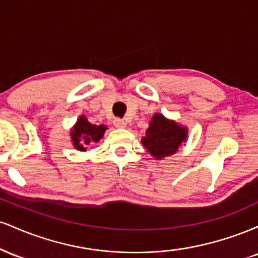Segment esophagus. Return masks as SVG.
<instances>
[{"instance_id": "34e87169", "label": "esophagus", "mask_w": 258, "mask_h": 258, "mask_svg": "<svg viewBox=\"0 0 258 258\" xmlns=\"http://www.w3.org/2000/svg\"><path fill=\"white\" fill-rule=\"evenodd\" d=\"M114 126L117 127V128H125L127 125H126V121H123L122 119H115Z\"/></svg>"}]
</instances>
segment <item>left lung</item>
I'll list each match as a JSON object with an SVG mask.
<instances>
[{"instance_id": "8db88e82", "label": "left lung", "mask_w": 258, "mask_h": 258, "mask_svg": "<svg viewBox=\"0 0 258 258\" xmlns=\"http://www.w3.org/2000/svg\"><path fill=\"white\" fill-rule=\"evenodd\" d=\"M186 137V127L166 119L162 114H155L149 122L146 137L142 138V144L152 156L161 160L176 153Z\"/></svg>"}]
</instances>
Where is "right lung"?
<instances>
[{"label":"right lung","instance_id":"obj_1","mask_svg":"<svg viewBox=\"0 0 258 258\" xmlns=\"http://www.w3.org/2000/svg\"><path fill=\"white\" fill-rule=\"evenodd\" d=\"M105 130L106 126L92 125V123L88 122L87 117L82 115V116L79 117L75 126L70 131L74 147L80 152H86L88 147L100 141V138L104 136Z\"/></svg>","mask_w":258,"mask_h":258}]
</instances>
